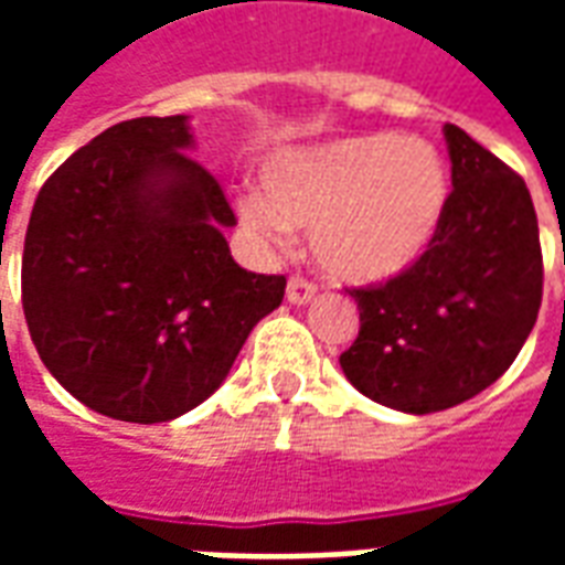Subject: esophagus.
<instances>
[{"label":"esophagus","mask_w":565,"mask_h":565,"mask_svg":"<svg viewBox=\"0 0 565 565\" xmlns=\"http://www.w3.org/2000/svg\"><path fill=\"white\" fill-rule=\"evenodd\" d=\"M315 294H318V287L306 281V278H299V275H294L287 281V302H294V306H308L315 299Z\"/></svg>","instance_id":"obj_1"}]
</instances>
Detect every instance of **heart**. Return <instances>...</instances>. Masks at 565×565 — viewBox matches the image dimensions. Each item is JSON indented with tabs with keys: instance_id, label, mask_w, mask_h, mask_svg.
<instances>
[{
	"instance_id": "b5f03b06",
	"label": "heart",
	"mask_w": 565,
	"mask_h": 565,
	"mask_svg": "<svg viewBox=\"0 0 565 565\" xmlns=\"http://www.w3.org/2000/svg\"><path fill=\"white\" fill-rule=\"evenodd\" d=\"M263 193L238 196L259 238L311 230V254L335 281H387L420 259L448 209V166L429 141L391 132L287 150L263 169Z\"/></svg>"
}]
</instances>
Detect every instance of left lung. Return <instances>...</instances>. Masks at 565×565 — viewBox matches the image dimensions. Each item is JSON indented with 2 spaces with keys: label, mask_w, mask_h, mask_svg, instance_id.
<instances>
[{
  "label": "left lung",
  "mask_w": 565,
  "mask_h": 565,
  "mask_svg": "<svg viewBox=\"0 0 565 565\" xmlns=\"http://www.w3.org/2000/svg\"><path fill=\"white\" fill-rule=\"evenodd\" d=\"M448 209L412 269L351 290L356 342L344 379L375 403L433 415L472 399L521 354L542 306V245L533 199L505 162L445 124Z\"/></svg>",
  "instance_id": "1"
}]
</instances>
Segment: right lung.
<instances>
[{
	"label": "right lung",
	"mask_w": 565,
	"mask_h": 565,
	"mask_svg": "<svg viewBox=\"0 0 565 565\" xmlns=\"http://www.w3.org/2000/svg\"><path fill=\"white\" fill-rule=\"evenodd\" d=\"M186 150V115L115 124L32 209L23 315L35 351L115 420L162 424L205 403L287 287L235 263L223 235L233 209Z\"/></svg>",
	"instance_id": "1"
}]
</instances>
